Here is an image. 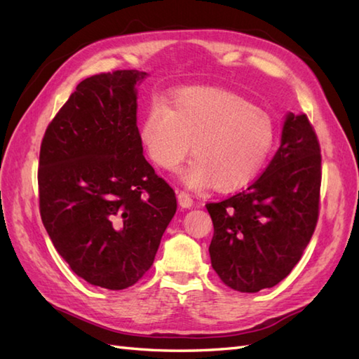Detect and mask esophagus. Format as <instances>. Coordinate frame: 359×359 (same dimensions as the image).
<instances>
[{"instance_id":"esophagus-1","label":"esophagus","mask_w":359,"mask_h":359,"mask_svg":"<svg viewBox=\"0 0 359 359\" xmlns=\"http://www.w3.org/2000/svg\"><path fill=\"white\" fill-rule=\"evenodd\" d=\"M177 201H179V205H180L182 208H191L193 207V199H191V196H189L188 193L180 191L177 194Z\"/></svg>"}]
</instances>
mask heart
<instances>
[{
    "instance_id": "b5f03b06",
    "label": "heart",
    "mask_w": 359,
    "mask_h": 359,
    "mask_svg": "<svg viewBox=\"0 0 359 359\" xmlns=\"http://www.w3.org/2000/svg\"><path fill=\"white\" fill-rule=\"evenodd\" d=\"M139 137L148 157L166 171L193 147L196 157L179 172L187 188L234 191L261 171L274 143V123L269 112L231 90L188 88L174 94L171 108L152 102Z\"/></svg>"
}]
</instances>
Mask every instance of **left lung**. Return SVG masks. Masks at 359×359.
I'll list each match as a JSON object with an SVG mask.
<instances>
[{
	"instance_id": "left-lung-1",
	"label": "left lung",
	"mask_w": 359,
	"mask_h": 359,
	"mask_svg": "<svg viewBox=\"0 0 359 359\" xmlns=\"http://www.w3.org/2000/svg\"><path fill=\"white\" fill-rule=\"evenodd\" d=\"M321 149L306 114L288 112L280 144L245 191L207 203L211 266L224 284L257 293L287 278L318 222Z\"/></svg>"
}]
</instances>
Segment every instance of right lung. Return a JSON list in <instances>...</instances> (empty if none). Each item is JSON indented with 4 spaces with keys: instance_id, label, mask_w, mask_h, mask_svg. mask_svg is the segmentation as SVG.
<instances>
[{
    "instance_id": "add662e5",
    "label": "right lung",
    "mask_w": 359,
    "mask_h": 359,
    "mask_svg": "<svg viewBox=\"0 0 359 359\" xmlns=\"http://www.w3.org/2000/svg\"><path fill=\"white\" fill-rule=\"evenodd\" d=\"M140 71L83 80L46 129L38 189L53 247L90 285L123 290L147 273L177 210L172 188L143 156Z\"/></svg>"
}]
</instances>
